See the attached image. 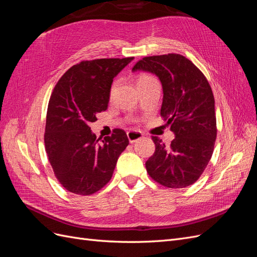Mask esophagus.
I'll return each mask as SVG.
<instances>
[{
  "label": "esophagus",
  "instance_id": "34e87169",
  "mask_svg": "<svg viewBox=\"0 0 257 257\" xmlns=\"http://www.w3.org/2000/svg\"><path fill=\"white\" fill-rule=\"evenodd\" d=\"M143 137V133L139 131H130L127 132V138L131 144H133L137 142L138 139H141Z\"/></svg>",
  "mask_w": 257,
  "mask_h": 257
}]
</instances>
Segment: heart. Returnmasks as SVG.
<instances>
[{
    "instance_id": "heart-1",
    "label": "heart",
    "mask_w": 257,
    "mask_h": 257,
    "mask_svg": "<svg viewBox=\"0 0 257 257\" xmlns=\"http://www.w3.org/2000/svg\"><path fill=\"white\" fill-rule=\"evenodd\" d=\"M150 79H153V77H152V76L144 74V75H141V76H139V78H138V82H141V81H145V80H150ZM113 87H114V85H112V89H113Z\"/></svg>"
}]
</instances>
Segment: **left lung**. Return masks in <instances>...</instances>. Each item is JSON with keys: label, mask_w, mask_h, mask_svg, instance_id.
Segmentation results:
<instances>
[{"label": "left lung", "mask_w": 257, "mask_h": 257, "mask_svg": "<svg viewBox=\"0 0 257 257\" xmlns=\"http://www.w3.org/2000/svg\"><path fill=\"white\" fill-rule=\"evenodd\" d=\"M133 71L157 75L163 87L161 115L175 139L168 147L152 136L155 151L146 162L154 181L170 189L195 183L212 157L216 138L214 96L200 69L181 54L145 57Z\"/></svg>", "instance_id": "8db88e82"}]
</instances>
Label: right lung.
I'll list each match as a JSON object with an SVG mask.
<instances>
[{"label": "right lung", "instance_id": "1", "mask_svg": "<svg viewBox=\"0 0 257 257\" xmlns=\"http://www.w3.org/2000/svg\"><path fill=\"white\" fill-rule=\"evenodd\" d=\"M133 59L81 61L61 77L51 93L45 148L54 176L68 192L87 196L104 188L128 145L120 128L99 143L89 124L107 109L113 78Z\"/></svg>", "mask_w": 257, "mask_h": 257}]
</instances>
